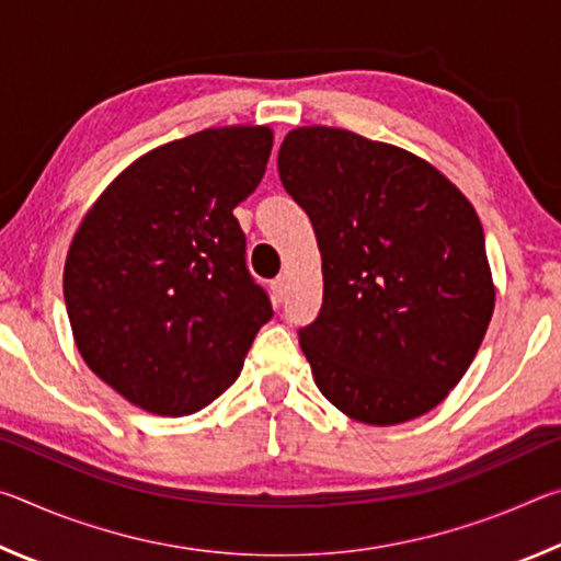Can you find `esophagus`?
<instances>
[{"label":"esophagus","mask_w":561,"mask_h":561,"mask_svg":"<svg viewBox=\"0 0 561 561\" xmlns=\"http://www.w3.org/2000/svg\"><path fill=\"white\" fill-rule=\"evenodd\" d=\"M272 294H274V299H277V304H282L284 294H287V277H277L272 282Z\"/></svg>","instance_id":"obj_1"}]
</instances>
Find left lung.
<instances>
[{
	"instance_id": "1",
	"label": "left lung",
	"mask_w": 561,
	"mask_h": 561,
	"mask_svg": "<svg viewBox=\"0 0 561 561\" xmlns=\"http://www.w3.org/2000/svg\"><path fill=\"white\" fill-rule=\"evenodd\" d=\"M277 165L321 252L324 299L299 329L319 391L368 425L428 413L495 309L474 207L425 160L341 128L291 130Z\"/></svg>"
}]
</instances>
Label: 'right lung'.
Masks as SVG:
<instances>
[{"label":"right lung","mask_w":561,"mask_h":561,"mask_svg":"<svg viewBox=\"0 0 561 561\" xmlns=\"http://www.w3.org/2000/svg\"><path fill=\"white\" fill-rule=\"evenodd\" d=\"M270 153L264 126L193 133L138 158L83 217L64 267L66 311L91 371L130 403L201 411L272 319L232 215Z\"/></svg>","instance_id":"add662e5"}]
</instances>
